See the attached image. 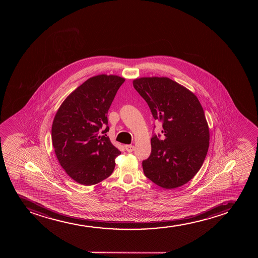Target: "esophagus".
<instances>
[{
	"mask_svg": "<svg viewBox=\"0 0 258 258\" xmlns=\"http://www.w3.org/2000/svg\"><path fill=\"white\" fill-rule=\"evenodd\" d=\"M124 149H125L126 151H128V152H133L134 150V146L132 145H124Z\"/></svg>",
	"mask_w": 258,
	"mask_h": 258,
	"instance_id": "obj_1",
	"label": "esophagus"
}]
</instances>
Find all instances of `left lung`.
<instances>
[{"instance_id": "left-lung-1", "label": "left lung", "mask_w": 258, "mask_h": 258, "mask_svg": "<svg viewBox=\"0 0 258 258\" xmlns=\"http://www.w3.org/2000/svg\"><path fill=\"white\" fill-rule=\"evenodd\" d=\"M134 89L163 123L164 140L154 134L151 153L142 165L145 176L172 189L190 181L201 169L209 147V128L198 98L168 77H142Z\"/></svg>"}]
</instances>
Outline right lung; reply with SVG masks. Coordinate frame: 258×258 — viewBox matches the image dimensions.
I'll use <instances>...</instances> for the list:
<instances>
[{
	"label": "right lung",
	"mask_w": 258,
	"mask_h": 258,
	"mask_svg": "<svg viewBox=\"0 0 258 258\" xmlns=\"http://www.w3.org/2000/svg\"><path fill=\"white\" fill-rule=\"evenodd\" d=\"M123 77L99 75L89 78L66 98L56 112L51 140L57 160L74 181L99 183L113 173L121 152L107 135V112Z\"/></svg>",
	"instance_id": "obj_1"
}]
</instances>
